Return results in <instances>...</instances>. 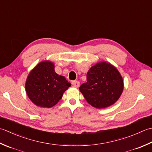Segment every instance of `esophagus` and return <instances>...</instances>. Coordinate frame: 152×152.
I'll list each match as a JSON object with an SVG mask.
<instances>
[{"label": "esophagus", "instance_id": "esophagus-1", "mask_svg": "<svg viewBox=\"0 0 152 152\" xmlns=\"http://www.w3.org/2000/svg\"><path fill=\"white\" fill-rule=\"evenodd\" d=\"M72 85L74 86V87L78 88L80 85V83L79 80H74V81L72 82Z\"/></svg>", "mask_w": 152, "mask_h": 152}]
</instances>
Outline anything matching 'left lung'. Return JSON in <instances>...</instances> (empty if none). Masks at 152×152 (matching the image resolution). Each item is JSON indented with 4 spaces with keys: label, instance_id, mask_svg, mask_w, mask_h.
Returning <instances> with one entry per match:
<instances>
[{
    "label": "left lung",
    "instance_id": "8db88e82",
    "mask_svg": "<svg viewBox=\"0 0 152 152\" xmlns=\"http://www.w3.org/2000/svg\"><path fill=\"white\" fill-rule=\"evenodd\" d=\"M124 88L123 77L117 68L107 61H100L86 74V83L79 87L86 102L92 107L106 108L119 100Z\"/></svg>",
    "mask_w": 152,
    "mask_h": 152
}]
</instances>
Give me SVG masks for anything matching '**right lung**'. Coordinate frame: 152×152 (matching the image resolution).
Returning <instances> with one entry per match:
<instances>
[{
	"instance_id": "obj_1",
	"label": "right lung",
	"mask_w": 152,
	"mask_h": 152,
	"mask_svg": "<svg viewBox=\"0 0 152 152\" xmlns=\"http://www.w3.org/2000/svg\"><path fill=\"white\" fill-rule=\"evenodd\" d=\"M54 67L52 61H42L31 71L27 77L25 85L26 94L37 106L53 107L71 86L66 77L55 72Z\"/></svg>"
}]
</instances>
